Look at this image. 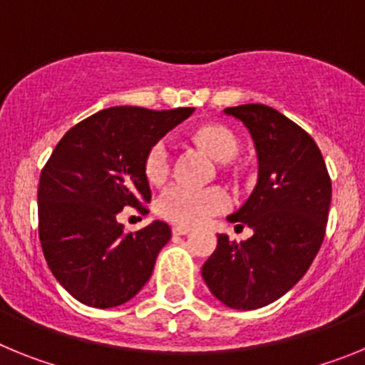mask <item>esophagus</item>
<instances>
[{
    "label": "esophagus",
    "instance_id": "34e87169",
    "mask_svg": "<svg viewBox=\"0 0 365 365\" xmlns=\"http://www.w3.org/2000/svg\"><path fill=\"white\" fill-rule=\"evenodd\" d=\"M172 232L175 235H186V234H190V232H192V228H190V227H182V225H177V227L172 228Z\"/></svg>",
    "mask_w": 365,
    "mask_h": 365
}]
</instances>
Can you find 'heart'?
<instances>
[{"mask_svg":"<svg viewBox=\"0 0 365 365\" xmlns=\"http://www.w3.org/2000/svg\"><path fill=\"white\" fill-rule=\"evenodd\" d=\"M197 143L217 163H230L240 153V140L225 125H205L197 131ZM172 172V151L168 143L160 140L146 157V175L153 185H160ZM232 199L227 190L219 186L193 188L186 185H172L157 199V212L168 221L193 227L205 222L212 215L228 210Z\"/></svg>","mask_w":365,"mask_h":365,"instance_id":"b5f03b06","label":"heart"}]
</instances>
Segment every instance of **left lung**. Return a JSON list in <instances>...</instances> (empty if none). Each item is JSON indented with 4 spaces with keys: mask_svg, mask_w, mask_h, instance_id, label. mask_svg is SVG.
<instances>
[{
    "mask_svg": "<svg viewBox=\"0 0 365 365\" xmlns=\"http://www.w3.org/2000/svg\"><path fill=\"white\" fill-rule=\"evenodd\" d=\"M243 122L257 155V185L230 222L252 228L235 243L217 234V247L201 274L227 307L252 311L289 292L322 247L331 206V179L309 133L263 104L227 108Z\"/></svg>",
    "mask_w": 365,
    "mask_h": 365,
    "instance_id": "obj_1",
    "label": "left lung"
}]
</instances>
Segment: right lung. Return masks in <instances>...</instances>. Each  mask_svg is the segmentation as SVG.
<instances>
[{"label":"right lung","mask_w":365,"mask_h":365,"mask_svg":"<svg viewBox=\"0 0 365 365\" xmlns=\"http://www.w3.org/2000/svg\"><path fill=\"white\" fill-rule=\"evenodd\" d=\"M195 111L118 106L71 128L41 170L38 232L51 272L73 298L96 309L118 307L146 285L166 222L125 234L117 214L150 201L146 157Z\"/></svg>","instance_id":"right-lung-1"}]
</instances>
